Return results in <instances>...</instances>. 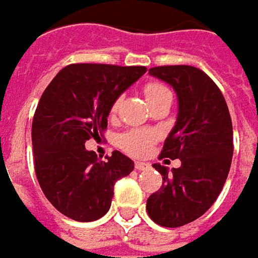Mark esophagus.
<instances>
[{"mask_svg":"<svg viewBox=\"0 0 258 258\" xmlns=\"http://www.w3.org/2000/svg\"><path fill=\"white\" fill-rule=\"evenodd\" d=\"M148 166H150V165L145 163V162H137V163H135V169H137V171H144Z\"/></svg>","mask_w":258,"mask_h":258,"instance_id":"obj_1","label":"esophagus"}]
</instances>
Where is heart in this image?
Here are the masks:
<instances>
[{
  "mask_svg": "<svg viewBox=\"0 0 258 258\" xmlns=\"http://www.w3.org/2000/svg\"><path fill=\"white\" fill-rule=\"evenodd\" d=\"M147 101H153L159 96L171 93L169 89L160 83H148L144 89ZM120 105V99H117L111 107V113H117ZM157 134L150 129H131L118 137V145L123 151H126L131 156H144L151 148L153 143L156 141Z\"/></svg>",
  "mask_w": 258,
  "mask_h": 258,
  "instance_id": "b5f03b06",
  "label": "heart"
}]
</instances>
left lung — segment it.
I'll return each instance as SVG.
<instances>
[{
	"label": "left lung",
	"instance_id": "1",
	"mask_svg": "<svg viewBox=\"0 0 258 258\" xmlns=\"http://www.w3.org/2000/svg\"><path fill=\"white\" fill-rule=\"evenodd\" d=\"M148 74L177 93V121L160 156L179 159L181 166L169 174L168 168L154 165L163 184L147 199V212L159 226L179 227L210 210L227 179L233 156L232 118L223 93L199 68L156 67Z\"/></svg>",
	"mask_w": 258,
	"mask_h": 258
}]
</instances>
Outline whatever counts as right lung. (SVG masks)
Masks as SVG:
<instances>
[{
  "mask_svg": "<svg viewBox=\"0 0 258 258\" xmlns=\"http://www.w3.org/2000/svg\"><path fill=\"white\" fill-rule=\"evenodd\" d=\"M145 71V67L73 63L41 95L32 120L35 174L48 202L63 215L83 223L104 217L114 182L134 171V162L120 151L104 162L84 143L102 135L117 98Z\"/></svg>",
  "mask_w": 258,
  "mask_h": 258,
  "instance_id": "right-lung-1",
  "label": "right lung"
}]
</instances>
